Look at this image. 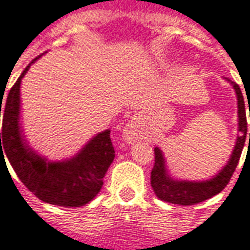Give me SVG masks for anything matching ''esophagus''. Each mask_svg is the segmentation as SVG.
<instances>
[{"instance_id":"1","label":"esophagus","mask_w":250,"mask_h":250,"mask_svg":"<svg viewBox=\"0 0 250 250\" xmlns=\"http://www.w3.org/2000/svg\"><path fill=\"white\" fill-rule=\"evenodd\" d=\"M139 125L136 123L135 120H131L125 125V130H123V138L127 143H134V142L138 141L139 138Z\"/></svg>"}]
</instances>
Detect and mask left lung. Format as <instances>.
<instances>
[{
  "label": "left lung",
  "instance_id": "1",
  "mask_svg": "<svg viewBox=\"0 0 250 250\" xmlns=\"http://www.w3.org/2000/svg\"><path fill=\"white\" fill-rule=\"evenodd\" d=\"M226 82L231 84L237 96V115H238V135H237L236 145L233 147L229 161L226 162L224 167L218 173L213 175L211 178L204 181H188V179H177L170 175L166 159L163 151L159 147H155V163L151 171V186L154 193L158 198L165 202L175 205H195L211 198L215 194L221 193L228 182L230 181L231 175L236 170L240 157H241L242 148L247 139V112H245V103L244 96L240 87L234 82L226 79ZM250 112V107H249ZM249 145H250V132H249Z\"/></svg>",
  "mask_w": 250,
  "mask_h": 250
}]
</instances>
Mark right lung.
<instances>
[{
    "instance_id": "obj_1",
    "label": "right lung",
    "mask_w": 250,
    "mask_h": 250,
    "mask_svg": "<svg viewBox=\"0 0 250 250\" xmlns=\"http://www.w3.org/2000/svg\"><path fill=\"white\" fill-rule=\"evenodd\" d=\"M29 62L3 104L0 132V159H9L21 182L46 204L79 208L91 202L103 186V178L115 158L109 130L92 136L79 151L62 161H49L29 146L21 125V82ZM0 105V118H1Z\"/></svg>"
}]
</instances>
